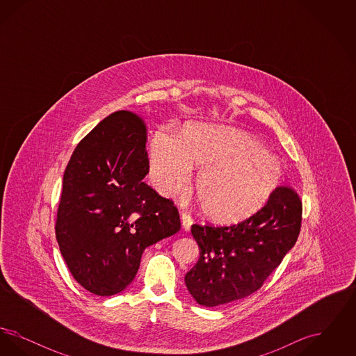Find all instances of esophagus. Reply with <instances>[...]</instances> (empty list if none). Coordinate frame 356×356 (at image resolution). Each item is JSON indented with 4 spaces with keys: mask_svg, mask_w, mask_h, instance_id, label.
Listing matches in <instances>:
<instances>
[{
    "mask_svg": "<svg viewBox=\"0 0 356 356\" xmlns=\"http://www.w3.org/2000/svg\"><path fill=\"white\" fill-rule=\"evenodd\" d=\"M180 219H181V225H183V229L188 231V229L191 228V225L193 224V220H192L191 215H189V213H186V212H183V213L180 215Z\"/></svg>",
    "mask_w": 356,
    "mask_h": 356,
    "instance_id": "esophagus-1",
    "label": "esophagus"
}]
</instances>
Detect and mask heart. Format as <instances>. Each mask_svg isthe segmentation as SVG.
<instances>
[{
	"label": "heart",
	"instance_id": "heart-1",
	"mask_svg": "<svg viewBox=\"0 0 356 356\" xmlns=\"http://www.w3.org/2000/svg\"><path fill=\"white\" fill-rule=\"evenodd\" d=\"M149 176L164 196L179 193L199 168L195 195L207 219L236 224L254 215L271 196L280 163L251 136L227 125L186 124L176 135L154 132L148 143Z\"/></svg>",
	"mask_w": 356,
	"mask_h": 356
}]
</instances>
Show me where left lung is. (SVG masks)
<instances>
[{
  "mask_svg": "<svg viewBox=\"0 0 356 356\" xmlns=\"http://www.w3.org/2000/svg\"><path fill=\"white\" fill-rule=\"evenodd\" d=\"M302 211L292 188L276 186L267 204L247 220L229 227L193 224L200 257L186 275L192 298L216 307L254 293L295 245Z\"/></svg>",
  "mask_w": 356,
  "mask_h": 356,
  "instance_id": "obj_1",
  "label": "left lung"
}]
</instances>
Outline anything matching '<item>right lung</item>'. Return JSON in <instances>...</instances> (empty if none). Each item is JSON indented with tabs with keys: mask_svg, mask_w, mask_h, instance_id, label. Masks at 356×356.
<instances>
[{
	"mask_svg": "<svg viewBox=\"0 0 356 356\" xmlns=\"http://www.w3.org/2000/svg\"><path fill=\"white\" fill-rule=\"evenodd\" d=\"M147 128L119 111L79 143L64 173L56 237L77 283L99 296L132 283L144 250L180 229L177 208L143 179Z\"/></svg>",
	"mask_w": 356,
	"mask_h": 356,
	"instance_id": "1",
	"label": "right lung"
}]
</instances>
